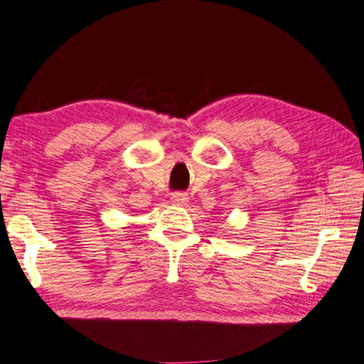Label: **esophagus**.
<instances>
[{"instance_id": "34e87169", "label": "esophagus", "mask_w": 364, "mask_h": 364, "mask_svg": "<svg viewBox=\"0 0 364 364\" xmlns=\"http://www.w3.org/2000/svg\"><path fill=\"white\" fill-rule=\"evenodd\" d=\"M188 200V196L185 193H173L171 194V202L177 203V205H185Z\"/></svg>"}]
</instances>
